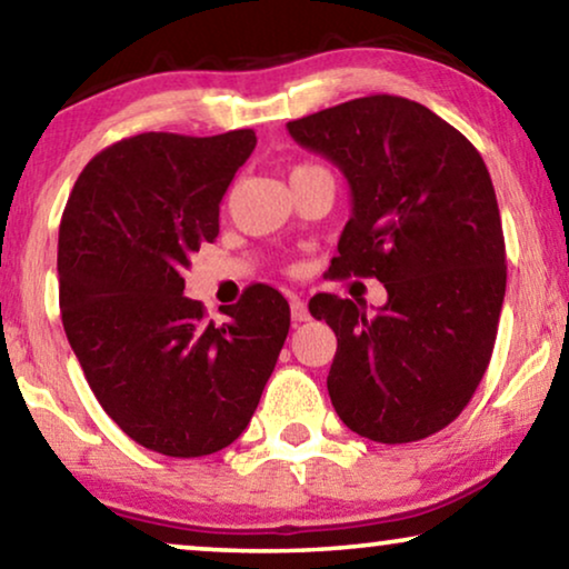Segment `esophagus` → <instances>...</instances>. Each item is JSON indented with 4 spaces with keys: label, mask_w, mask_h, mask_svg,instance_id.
I'll return each instance as SVG.
<instances>
[{
    "label": "esophagus",
    "mask_w": 569,
    "mask_h": 569,
    "mask_svg": "<svg viewBox=\"0 0 569 569\" xmlns=\"http://www.w3.org/2000/svg\"><path fill=\"white\" fill-rule=\"evenodd\" d=\"M290 313H292V321H308V318H310L306 300L298 298V295H292V300H290Z\"/></svg>",
    "instance_id": "esophagus-1"
}]
</instances>
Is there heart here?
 <instances>
[{
    "instance_id": "heart-1",
    "label": "heart",
    "mask_w": 569,
    "mask_h": 569,
    "mask_svg": "<svg viewBox=\"0 0 569 569\" xmlns=\"http://www.w3.org/2000/svg\"><path fill=\"white\" fill-rule=\"evenodd\" d=\"M298 168H302V166H298Z\"/></svg>"
}]
</instances>
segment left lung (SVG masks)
Wrapping results in <instances>:
<instances>
[{"label":"left lung","mask_w":569,"mask_h":569,"mask_svg":"<svg viewBox=\"0 0 569 569\" xmlns=\"http://www.w3.org/2000/svg\"><path fill=\"white\" fill-rule=\"evenodd\" d=\"M352 191L333 277H376L386 306L316 295L337 333L333 409L376 442H415L471 401L495 349L505 300V238L492 178L469 139L430 108L368 96L287 123Z\"/></svg>","instance_id":"1"}]
</instances>
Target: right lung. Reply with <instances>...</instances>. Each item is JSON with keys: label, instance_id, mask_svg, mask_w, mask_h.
<instances>
[{"label": "right lung", "instance_id": "obj_1", "mask_svg": "<svg viewBox=\"0 0 569 569\" xmlns=\"http://www.w3.org/2000/svg\"><path fill=\"white\" fill-rule=\"evenodd\" d=\"M253 147V129L121 139L84 166L61 214L67 339L106 415L154 453L197 458L238 440L290 331L274 287H248L224 323L183 295Z\"/></svg>", "mask_w": 569, "mask_h": 569}]
</instances>
